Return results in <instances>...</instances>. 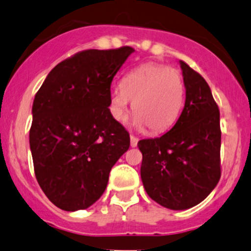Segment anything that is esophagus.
I'll use <instances>...</instances> for the list:
<instances>
[{
	"label": "esophagus",
	"instance_id": "34e87169",
	"mask_svg": "<svg viewBox=\"0 0 251 251\" xmlns=\"http://www.w3.org/2000/svg\"><path fill=\"white\" fill-rule=\"evenodd\" d=\"M130 139H131V147H132V148L137 147V143H138V138H137V137H134V136H131Z\"/></svg>",
	"mask_w": 251,
	"mask_h": 251
}]
</instances>
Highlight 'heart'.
Here are the masks:
<instances>
[{"mask_svg":"<svg viewBox=\"0 0 251 251\" xmlns=\"http://www.w3.org/2000/svg\"><path fill=\"white\" fill-rule=\"evenodd\" d=\"M185 85L180 73L157 63H146L134 68L121 81V88L110 94L113 118L123 121L131 101L133 102L132 124L147 127L151 134L162 133L176 124L181 112Z\"/></svg>","mask_w":251,"mask_h":251,"instance_id":"obj_1","label":"heart"}]
</instances>
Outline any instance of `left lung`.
I'll use <instances>...</instances> for the list:
<instances>
[{"mask_svg": "<svg viewBox=\"0 0 251 251\" xmlns=\"http://www.w3.org/2000/svg\"><path fill=\"white\" fill-rule=\"evenodd\" d=\"M185 104L176 125L161 137L142 139L141 178L162 207L184 210L201 203L221 176L220 112L201 75L180 61Z\"/></svg>", "mask_w": 251, "mask_h": 251, "instance_id": "obj_1", "label": "left lung"}]
</instances>
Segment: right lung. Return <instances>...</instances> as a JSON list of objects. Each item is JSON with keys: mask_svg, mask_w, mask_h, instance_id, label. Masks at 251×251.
Wrapping results in <instances>:
<instances>
[{"mask_svg": "<svg viewBox=\"0 0 251 251\" xmlns=\"http://www.w3.org/2000/svg\"><path fill=\"white\" fill-rule=\"evenodd\" d=\"M134 51L84 50L55 66L36 94L30 149L39 186L60 209L75 212L104 192L130 134L109 110L110 84Z\"/></svg>", "mask_w": 251, "mask_h": 251, "instance_id": "add662e5", "label": "right lung"}]
</instances>
